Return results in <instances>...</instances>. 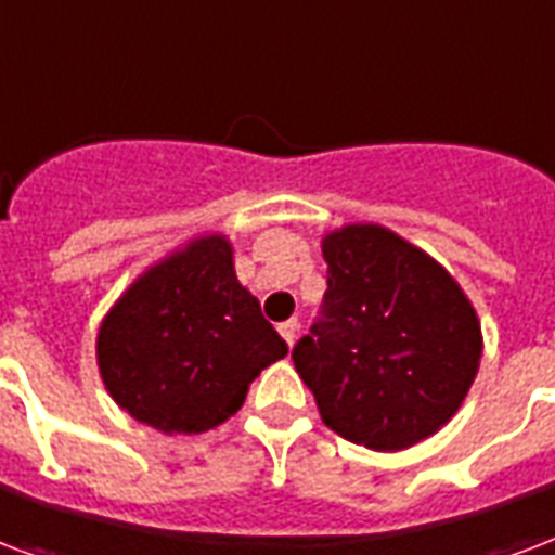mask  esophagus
I'll use <instances>...</instances> for the list:
<instances>
[{
  "instance_id": "34e87169",
  "label": "esophagus",
  "mask_w": 555,
  "mask_h": 555,
  "mask_svg": "<svg viewBox=\"0 0 555 555\" xmlns=\"http://www.w3.org/2000/svg\"><path fill=\"white\" fill-rule=\"evenodd\" d=\"M297 332H299V323L294 318L285 320V323H279V335L288 340V344H294V338H297Z\"/></svg>"
}]
</instances>
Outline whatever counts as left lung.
<instances>
[{
  "instance_id": "8db88e82",
  "label": "left lung",
  "mask_w": 555,
  "mask_h": 555,
  "mask_svg": "<svg viewBox=\"0 0 555 555\" xmlns=\"http://www.w3.org/2000/svg\"><path fill=\"white\" fill-rule=\"evenodd\" d=\"M323 320L294 347L323 424L376 453L409 450L465 403L482 326L462 285L421 246L379 223L323 237Z\"/></svg>"
}]
</instances>
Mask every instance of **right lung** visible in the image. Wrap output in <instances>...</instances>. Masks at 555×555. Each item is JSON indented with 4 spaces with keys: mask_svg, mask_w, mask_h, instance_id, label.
<instances>
[{
    "mask_svg": "<svg viewBox=\"0 0 555 555\" xmlns=\"http://www.w3.org/2000/svg\"><path fill=\"white\" fill-rule=\"evenodd\" d=\"M288 344L237 282L220 232L146 267L102 318L96 364L111 400L164 435L215 429Z\"/></svg>",
    "mask_w": 555,
    "mask_h": 555,
    "instance_id": "1",
    "label": "right lung"
}]
</instances>
